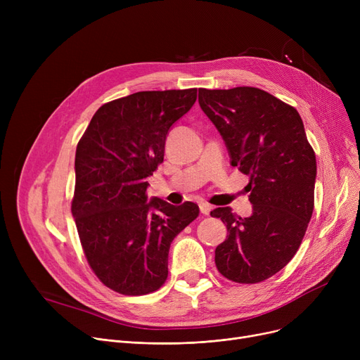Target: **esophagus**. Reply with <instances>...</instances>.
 <instances>
[{"label": "esophagus", "instance_id": "34e87169", "mask_svg": "<svg viewBox=\"0 0 360 360\" xmlns=\"http://www.w3.org/2000/svg\"><path fill=\"white\" fill-rule=\"evenodd\" d=\"M212 210H213V207H212L210 204H207V202H201V204H200V212H201L202 214L209 216Z\"/></svg>", "mask_w": 360, "mask_h": 360}]
</instances>
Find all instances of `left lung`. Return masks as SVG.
I'll return each mask as SVG.
<instances>
[{
  "label": "left lung",
  "mask_w": 360,
  "mask_h": 360,
  "mask_svg": "<svg viewBox=\"0 0 360 360\" xmlns=\"http://www.w3.org/2000/svg\"><path fill=\"white\" fill-rule=\"evenodd\" d=\"M198 102L232 166L250 176V217L233 214L231 207L210 213L228 229L216 248V267L236 283L264 281L295 257L305 236L314 212V148L299 112L261 89H200Z\"/></svg>",
  "instance_id": "1"
}]
</instances>
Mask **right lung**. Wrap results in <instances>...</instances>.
<instances>
[{
  "mask_svg": "<svg viewBox=\"0 0 360 360\" xmlns=\"http://www.w3.org/2000/svg\"><path fill=\"white\" fill-rule=\"evenodd\" d=\"M195 101L197 89L132 93L102 105L77 144L71 212L90 269L121 295L163 286L170 243L200 213L146 194L169 128Z\"/></svg>",
  "mask_w": 360,
  "mask_h": 360,
  "instance_id": "add662e5",
  "label": "right lung"
}]
</instances>
